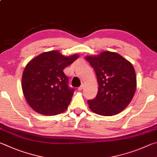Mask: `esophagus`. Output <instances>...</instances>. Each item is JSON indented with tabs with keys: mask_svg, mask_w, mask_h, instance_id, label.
<instances>
[{
	"mask_svg": "<svg viewBox=\"0 0 157 157\" xmlns=\"http://www.w3.org/2000/svg\"><path fill=\"white\" fill-rule=\"evenodd\" d=\"M83 87H84L83 85H81V86L80 87H79L78 88V91H81V90H83Z\"/></svg>",
	"mask_w": 157,
	"mask_h": 157,
	"instance_id": "esophagus-1",
	"label": "esophagus"
}]
</instances>
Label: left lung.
Returning <instances> with one entry per match:
<instances>
[{
    "label": "left lung",
    "mask_w": 157,
    "mask_h": 157,
    "mask_svg": "<svg viewBox=\"0 0 157 157\" xmlns=\"http://www.w3.org/2000/svg\"><path fill=\"white\" fill-rule=\"evenodd\" d=\"M97 75V97L87 101L90 109L101 116L119 114L134 97L136 76L132 63L117 52L104 51L85 57Z\"/></svg>",
    "instance_id": "obj_1"
}]
</instances>
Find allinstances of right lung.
I'll return each instance as SVG.
<instances>
[{"label":"right lung","mask_w":157,"mask_h":157,"mask_svg":"<svg viewBox=\"0 0 157 157\" xmlns=\"http://www.w3.org/2000/svg\"><path fill=\"white\" fill-rule=\"evenodd\" d=\"M78 57L77 54L65 56L52 50L39 54L26 65L22 90L27 103L36 112L54 116L67 109L74 90L69 88L63 70Z\"/></svg>","instance_id":"add662e5"}]
</instances>
